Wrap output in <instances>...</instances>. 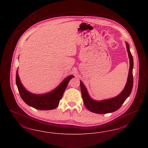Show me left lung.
Segmentation results:
<instances>
[{"label": "left lung", "instance_id": "1", "mask_svg": "<svg viewBox=\"0 0 148 148\" xmlns=\"http://www.w3.org/2000/svg\"><path fill=\"white\" fill-rule=\"evenodd\" d=\"M126 45L129 58L130 59V68L125 87L118 95L113 98L101 101L94 100L90 97L85 86L82 82L80 81L81 92L84 103L86 108L90 112L98 114H106L114 112L121 107L122 104L124 103L126 99L128 98V97L131 94L134 83L132 74V70L134 68V60L132 54L130 52L129 48L130 46L126 42Z\"/></svg>", "mask_w": 148, "mask_h": 148}]
</instances>
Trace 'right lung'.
<instances>
[{"label": "right lung", "instance_id": "1", "mask_svg": "<svg viewBox=\"0 0 148 148\" xmlns=\"http://www.w3.org/2000/svg\"><path fill=\"white\" fill-rule=\"evenodd\" d=\"M73 77H74L73 75L68 76L55 89L44 94H32L27 90L20 81L17 71L16 83L21 98L27 105L40 110H50L58 106L68 84Z\"/></svg>", "mask_w": 148, "mask_h": 148}]
</instances>
